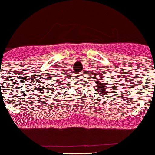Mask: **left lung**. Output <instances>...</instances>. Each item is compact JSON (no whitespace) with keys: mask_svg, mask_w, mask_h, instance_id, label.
I'll return each instance as SVG.
<instances>
[{"mask_svg":"<svg viewBox=\"0 0 155 155\" xmlns=\"http://www.w3.org/2000/svg\"><path fill=\"white\" fill-rule=\"evenodd\" d=\"M95 77H97V78L95 80V88L97 89V92L99 94L102 96L106 94L109 93L108 91H112L111 90V85H109L106 81L105 80L106 77L104 76L102 74H99L98 76L97 74H94Z\"/></svg>","mask_w":155,"mask_h":155,"instance_id":"obj_1","label":"left lung"}]
</instances>
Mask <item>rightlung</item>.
Returning <instances> with one entry per match:
<instances>
[{
    "label": "right lung",
    "mask_w": 155,
    "mask_h": 155,
    "mask_svg": "<svg viewBox=\"0 0 155 155\" xmlns=\"http://www.w3.org/2000/svg\"><path fill=\"white\" fill-rule=\"evenodd\" d=\"M57 81H59V79H58ZM63 82H64V81H63ZM57 83H59V81H58V82H57ZM56 85H58V84H56ZM60 86H61V85H60ZM51 87H54V86H51ZM55 89H57V88H55Z\"/></svg>",
    "instance_id": "obj_1"
}]
</instances>
